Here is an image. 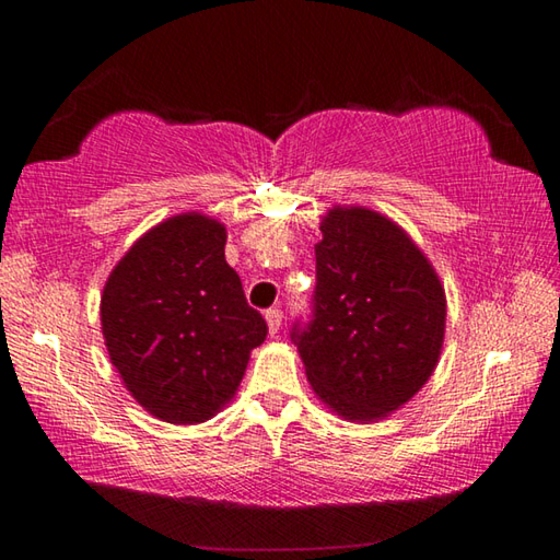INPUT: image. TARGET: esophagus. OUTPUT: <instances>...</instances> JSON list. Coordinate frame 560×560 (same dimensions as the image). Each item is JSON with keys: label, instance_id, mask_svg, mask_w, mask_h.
Segmentation results:
<instances>
[{"label": "esophagus", "instance_id": "1", "mask_svg": "<svg viewBox=\"0 0 560 560\" xmlns=\"http://www.w3.org/2000/svg\"><path fill=\"white\" fill-rule=\"evenodd\" d=\"M283 320V311L279 306H273L267 311V324H269V334H279Z\"/></svg>", "mask_w": 560, "mask_h": 560}]
</instances>
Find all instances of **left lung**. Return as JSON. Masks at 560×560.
I'll return each mask as SVG.
<instances>
[{
	"mask_svg": "<svg viewBox=\"0 0 560 560\" xmlns=\"http://www.w3.org/2000/svg\"><path fill=\"white\" fill-rule=\"evenodd\" d=\"M320 232L311 316L293 324L291 340L320 400L371 422L430 381L444 340V289L383 214L336 207Z\"/></svg>",
	"mask_w": 560,
	"mask_h": 560,
	"instance_id": "8db88e82",
	"label": "left lung"
}]
</instances>
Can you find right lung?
Here are the masks:
<instances>
[{
	"mask_svg": "<svg viewBox=\"0 0 560 560\" xmlns=\"http://www.w3.org/2000/svg\"><path fill=\"white\" fill-rule=\"evenodd\" d=\"M226 232L205 214L158 224L118 261L101 299L110 363L150 415L205 422L232 400L267 320L224 259Z\"/></svg>",
	"mask_w": 560,
	"mask_h": 560,
	"instance_id": "1",
	"label": "right lung"
}]
</instances>
